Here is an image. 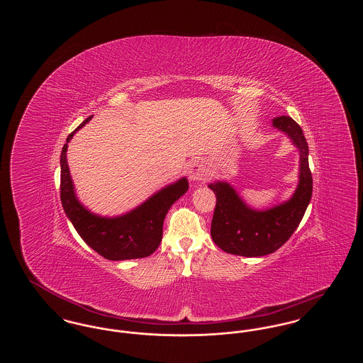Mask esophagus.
<instances>
[{"instance_id":"1","label":"esophagus","mask_w":363,"mask_h":363,"mask_svg":"<svg viewBox=\"0 0 363 363\" xmlns=\"http://www.w3.org/2000/svg\"><path fill=\"white\" fill-rule=\"evenodd\" d=\"M209 173H208L207 164L197 159L190 164L189 179L196 182V181H207Z\"/></svg>"}]
</instances>
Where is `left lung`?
Returning a JSON list of instances; mask_svg holds the SVG:
<instances>
[{"label": "left lung", "mask_w": 363, "mask_h": 363, "mask_svg": "<svg viewBox=\"0 0 363 363\" xmlns=\"http://www.w3.org/2000/svg\"><path fill=\"white\" fill-rule=\"evenodd\" d=\"M272 126L286 133L299 151L298 185L293 196L275 207H249L238 191L225 181L208 185L216 196L211 237L225 253L243 257H261L277 252L301 223L309 206L313 178L309 169V147L301 126L293 118L281 116Z\"/></svg>", "instance_id": "8db88e82"}]
</instances>
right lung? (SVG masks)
<instances>
[{"label":"right lung","mask_w":363,"mask_h":363,"mask_svg":"<svg viewBox=\"0 0 363 363\" xmlns=\"http://www.w3.org/2000/svg\"><path fill=\"white\" fill-rule=\"evenodd\" d=\"M91 118L92 116L70 133L61 151V203L64 211L83 241L104 259L121 261L148 257L162 241L163 222L169 209L189 189V182L182 177L118 216L110 218L91 212L76 196L67 160L68 143Z\"/></svg>","instance_id":"obj_1"}]
</instances>
